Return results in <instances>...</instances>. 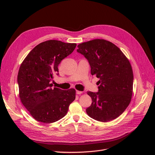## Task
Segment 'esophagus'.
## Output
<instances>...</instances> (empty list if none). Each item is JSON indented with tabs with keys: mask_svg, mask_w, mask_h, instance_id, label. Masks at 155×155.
Returning a JSON list of instances; mask_svg holds the SVG:
<instances>
[{
	"mask_svg": "<svg viewBox=\"0 0 155 155\" xmlns=\"http://www.w3.org/2000/svg\"><path fill=\"white\" fill-rule=\"evenodd\" d=\"M76 94L78 95H80V94H83V92L79 91H76Z\"/></svg>",
	"mask_w": 155,
	"mask_h": 155,
	"instance_id": "obj_1",
	"label": "esophagus"
}]
</instances>
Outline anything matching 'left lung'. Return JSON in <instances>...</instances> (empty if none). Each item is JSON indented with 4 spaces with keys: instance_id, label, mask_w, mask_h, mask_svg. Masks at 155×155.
<instances>
[{
    "instance_id": "obj_1",
    "label": "left lung",
    "mask_w": 155,
    "mask_h": 155,
    "mask_svg": "<svg viewBox=\"0 0 155 155\" xmlns=\"http://www.w3.org/2000/svg\"><path fill=\"white\" fill-rule=\"evenodd\" d=\"M78 47V52L88 61L91 74L100 79L98 92H87L92 98L87 114L102 122L116 119L132 98L133 72L129 59L118 46L105 39H93Z\"/></svg>"
}]
</instances>
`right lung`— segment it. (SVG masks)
<instances>
[{
    "mask_svg": "<svg viewBox=\"0 0 155 155\" xmlns=\"http://www.w3.org/2000/svg\"><path fill=\"white\" fill-rule=\"evenodd\" d=\"M76 45L57 40L43 42L30 51L21 64L17 76L20 100L39 122L51 124L61 119L76 98L74 88H52L51 81L58 74L59 64Z\"/></svg>",
    "mask_w": 155,
    "mask_h": 155,
    "instance_id": "add662e5",
    "label": "right lung"
}]
</instances>
